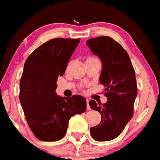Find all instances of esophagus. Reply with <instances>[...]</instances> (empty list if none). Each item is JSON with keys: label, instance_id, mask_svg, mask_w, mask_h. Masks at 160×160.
I'll return each instance as SVG.
<instances>
[{"label": "esophagus", "instance_id": "esophagus-1", "mask_svg": "<svg viewBox=\"0 0 160 160\" xmlns=\"http://www.w3.org/2000/svg\"><path fill=\"white\" fill-rule=\"evenodd\" d=\"M86 101H87V109L88 110H90L91 108H90V106H89V100H87Z\"/></svg>", "mask_w": 160, "mask_h": 160}]
</instances>
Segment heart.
<instances>
[{
    "mask_svg": "<svg viewBox=\"0 0 160 160\" xmlns=\"http://www.w3.org/2000/svg\"><path fill=\"white\" fill-rule=\"evenodd\" d=\"M88 59H96V57H88Z\"/></svg>",
    "mask_w": 160,
    "mask_h": 160,
    "instance_id": "b5f03b06",
    "label": "heart"
}]
</instances>
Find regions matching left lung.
Returning a JSON list of instances; mask_svg holds the SVG:
<instances>
[{
    "mask_svg": "<svg viewBox=\"0 0 160 160\" xmlns=\"http://www.w3.org/2000/svg\"><path fill=\"white\" fill-rule=\"evenodd\" d=\"M86 44L101 60L100 82L108 98L103 104L89 101L91 108L101 114V121L91 128L90 134L96 141L112 140L121 134L133 116L137 96L136 72L126 50L111 37L89 39Z\"/></svg>",
    "mask_w": 160,
    "mask_h": 160,
    "instance_id": "obj_1",
    "label": "left lung"
}]
</instances>
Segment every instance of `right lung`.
Returning a JSON list of instances; mask_svg holds the SVG:
<instances>
[{"label": "right lung", "mask_w": 160, "mask_h": 160, "mask_svg": "<svg viewBox=\"0 0 160 160\" xmlns=\"http://www.w3.org/2000/svg\"><path fill=\"white\" fill-rule=\"evenodd\" d=\"M80 39H52L32 52L24 63L20 82V101L28 126L42 141H58L67 132L70 118L87 108L79 95L56 93L58 77L64 74Z\"/></svg>", "instance_id": "1"}]
</instances>
